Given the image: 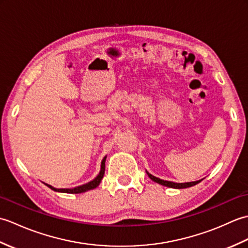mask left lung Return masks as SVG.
I'll return each instance as SVG.
<instances>
[{"instance_id":"obj_1","label":"left lung","mask_w":248,"mask_h":248,"mask_svg":"<svg viewBox=\"0 0 248 248\" xmlns=\"http://www.w3.org/2000/svg\"><path fill=\"white\" fill-rule=\"evenodd\" d=\"M147 175L151 179V180H154L155 182L161 184V186H164L167 187H172V188H186V187H191L193 186H196L197 183H199L202 180H198V181H193V182H186V183H176V182H171V181H166V180H162L160 178H156L155 176H152L151 173H149L148 171H146Z\"/></svg>"}]
</instances>
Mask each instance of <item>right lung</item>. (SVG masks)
Returning a JSON list of instances; mask_svg holds the SVG:
<instances>
[{
  "mask_svg": "<svg viewBox=\"0 0 248 248\" xmlns=\"http://www.w3.org/2000/svg\"><path fill=\"white\" fill-rule=\"evenodd\" d=\"M105 160H107V156L103 157V160L101 162V170H100L99 175L92 180L91 182H88L86 184H83V186H77V187H73V188H56L49 186V184L45 183L46 186L50 187L51 189H53L55 192H61V193H68V194H80V193H84V192H87L89 189H93V188H96L100 182H101L102 178L104 176V171H105Z\"/></svg>",
  "mask_w": 248,
  "mask_h": 248,
  "instance_id": "obj_1",
  "label": "right lung"
}]
</instances>
